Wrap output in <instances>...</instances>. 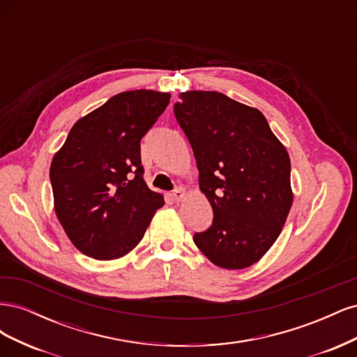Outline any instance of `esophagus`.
Masks as SVG:
<instances>
[{
    "label": "esophagus",
    "mask_w": 357,
    "mask_h": 357,
    "mask_svg": "<svg viewBox=\"0 0 357 357\" xmlns=\"http://www.w3.org/2000/svg\"><path fill=\"white\" fill-rule=\"evenodd\" d=\"M172 199H174L176 202H180V201H183L186 198V189H183V188H177L174 192H172Z\"/></svg>",
    "instance_id": "esophagus-1"
}]
</instances>
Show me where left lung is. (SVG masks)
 <instances>
[{
  "mask_svg": "<svg viewBox=\"0 0 357 357\" xmlns=\"http://www.w3.org/2000/svg\"><path fill=\"white\" fill-rule=\"evenodd\" d=\"M174 114L213 208L211 226L193 243L220 268L256 264L278 238L294 202L286 147L261 112L220 92H183Z\"/></svg>",
  "mask_w": 357,
  "mask_h": 357,
  "instance_id": "8db88e82",
  "label": "left lung"
}]
</instances>
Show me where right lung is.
<instances>
[{
    "label": "right lung",
    "mask_w": 357,
    "mask_h": 357,
    "mask_svg": "<svg viewBox=\"0 0 357 357\" xmlns=\"http://www.w3.org/2000/svg\"><path fill=\"white\" fill-rule=\"evenodd\" d=\"M171 95L121 92L74 123L52 159L55 211L79 250L98 261L129 253L165 204L143 178L139 142Z\"/></svg>",
    "instance_id": "1"
}]
</instances>
